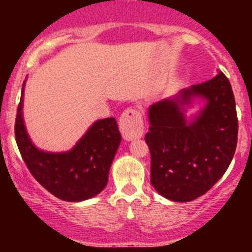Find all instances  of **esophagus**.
<instances>
[{"instance_id": "34e87169", "label": "esophagus", "mask_w": 252, "mask_h": 252, "mask_svg": "<svg viewBox=\"0 0 252 252\" xmlns=\"http://www.w3.org/2000/svg\"><path fill=\"white\" fill-rule=\"evenodd\" d=\"M120 130L124 140H134L143 135L142 115L137 109H126L120 118Z\"/></svg>"}]
</instances>
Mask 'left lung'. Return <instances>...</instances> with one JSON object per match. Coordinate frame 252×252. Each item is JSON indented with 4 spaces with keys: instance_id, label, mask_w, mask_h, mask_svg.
Returning a JSON list of instances; mask_svg holds the SVG:
<instances>
[{
    "instance_id": "obj_1",
    "label": "left lung",
    "mask_w": 252,
    "mask_h": 252,
    "mask_svg": "<svg viewBox=\"0 0 252 252\" xmlns=\"http://www.w3.org/2000/svg\"><path fill=\"white\" fill-rule=\"evenodd\" d=\"M204 106L187 121L184 112L193 99ZM150 182L164 198L187 202L199 198L224 175L238 137L236 102L222 72L207 82L180 90L172 98L149 106Z\"/></svg>"
}]
</instances>
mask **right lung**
I'll return each mask as SVG.
<instances>
[{
  "label": "right lung",
  "mask_w": 252,
  "mask_h": 252,
  "mask_svg": "<svg viewBox=\"0 0 252 252\" xmlns=\"http://www.w3.org/2000/svg\"><path fill=\"white\" fill-rule=\"evenodd\" d=\"M25 84L17 106L15 138L32 175L62 200L76 202L97 195L108 184L110 167L122 140L116 120L110 117L94 122L68 152H43L32 143L25 126Z\"/></svg>",
  "instance_id": "1"
}]
</instances>
